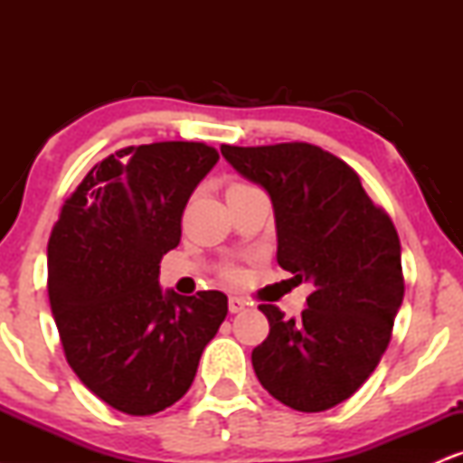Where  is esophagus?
<instances>
[{
	"mask_svg": "<svg viewBox=\"0 0 463 463\" xmlns=\"http://www.w3.org/2000/svg\"><path fill=\"white\" fill-rule=\"evenodd\" d=\"M246 307H248V302L243 298H239V296H231V298H228V311L231 313H241Z\"/></svg>",
	"mask_w": 463,
	"mask_h": 463,
	"instance_id": "esophagus-1",
	"label": "esophagus"
}]
</instances>
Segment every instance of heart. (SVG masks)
I'll return each mask as SVG.
<instances>
[{
	"label": "heart",
	"instance_id": "obj_1",
	"mask_svg": "<svg viewBox=\"0 0 463 463\" xmlns=\"http://www.w3.org/2000/svg\"><path fill=\"white\" fill-rule=\"evenodd\" d=\"M239 187H246V184L235 183V184H231V187H228V191H231V189H239ZM228 276H235V272H232V269H231V272H228Z\"/></svg>",
	"mask_w": 463,
	"mask_h": 463
}]
</instances>
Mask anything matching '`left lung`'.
I'll return each instance as SVG.
<instances>
[{
  "instance_id": "8db88e82",
  "label": "left lung",
  "mask_w": 463,
  "mask_h": 463,
  "mask_svg": "<svg viewBox=\"0 0 463 463\" xmlns=\"http://www.w3.org/2000/svg\"><path fill=\"white\" fill-rule=\"evenodd\" d=\"M222 156L272 200L276 261L313 285L298 320L259 307L269 335L252 350V368L296 411L339 405L379 365L402 305L396 228L354 169L311 143L222 146Z\"/></svg>"
}]
</instances>
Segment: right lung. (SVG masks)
Returning a JSON list of instances; mask_svg holds the SVG:
<instances>
[{
    "label": "right lung",
    "instance_id": "right-lung-1",
    "mask_svg": "<svg viewBox=\"0 0 463 463\" xmlns=\"http://www.w3.org/2000/svg\"><path fill=\"white\" fill-rule=\"evenodd\" d=\"M220 161L215 147L163 141L98 163L62 204L47 243V294L67 364L106 405L150 416L194 383L228 313L222 291L158 285L183 211Z\"/></svg>",
    "mask_w": 463,
    "mask_h": 463
}]
</instances>
